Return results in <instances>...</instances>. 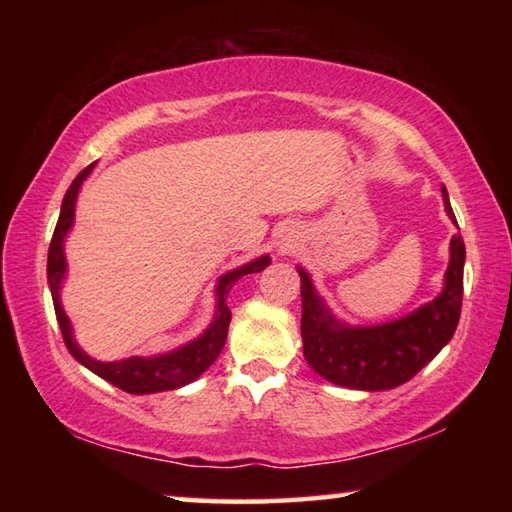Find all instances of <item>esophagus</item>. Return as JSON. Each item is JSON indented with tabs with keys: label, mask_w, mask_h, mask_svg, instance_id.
Here are the masks:
<instances>
[{
	"label": "esophagus",
	"mask_w": 512,
	"mask_h": 512,
	"mask_svg": "<svg viewBox=\"0 0 512 512\" xmlns=\"http://www.w3.org/2000/svg\"><path fill=\"white\" fill-rule=\"evenodd\" d=\"M293 244H296V239H293L291 235H284L280 241H277V250H280V253H289Z\"/></svg>",
	"instance_id": "esophagus-1"
}]
</instances>
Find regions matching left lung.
I'll return each mask as SVG.
<instances>
[{
	"label": "left lung",
	"mask_w": 512,
	"mask_h": 512,
	"mask_svg": "<svg viewBox=\"0 0 512 512\" xmlns=\"http://www.w3.org/2000/svg\"><path fill=\"white\" fill-rule=\"evenodd\" d=\"M445 212L456 223L447 189ZM465 244L449 241V266L443 291L409 316L381 325H348L318 296L311 275L298 266L302 293V350L316 372L336 386L354 391H388L406 384L452 341L463 305Z\"/></svg>",
	"instance_id": "1"
}]
</instances>
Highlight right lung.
Here are the masks:
<instances>
[{
	"label": "right lung",
	"mask_w": 512,
	"mask_h": 512,
	"mask_svg": "<svg viewBox=\"0 0 512 512\" xmlns=\"http://www.w3.org/2000/svg\"><path fill=\"white\" fill-rule=\"evenodd\" d=\"M94 169V164H90L88 169H83L79 176L74 178V183L69 185L67 194L63 198V205H60V216L54 230V237H51L49 244V255H47V280H49V289H51V300H54V309H56V318L60 325V332H63L65 345L72 357L83 363L85 368L92 370L94 375H99L101 379L110 381L112 386L121 388V391L133 393V395H146V393H162V391H176L180 386L192 384L194 379H198L203 372L212 366L219 357L225 339H228V325H230V307H228V293L235 287V282L239 277H244L248 273H259L271 264V257L262 255L248 262L244 266L235 268V271H228L225 275L219 277L216 282V311H214V320L210 327L198 336V339L189 341L180 348L164 352V354H155V357H128L121 361H97L92 359L88 352H83L79 348V343L74 339V329L72 323L63 309V302H60V284L65 280L67 273V259H65V237L67 232L72 230L74 225V210H76V198H79L83 180L90 176V171Z\"/></svg>",
	"instance_id": "1"
}]
</instances>
